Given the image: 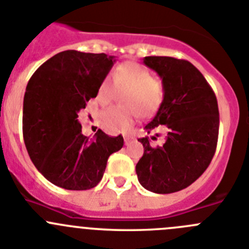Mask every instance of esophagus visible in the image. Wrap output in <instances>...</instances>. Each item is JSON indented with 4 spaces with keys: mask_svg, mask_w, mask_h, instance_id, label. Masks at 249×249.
Wrapping results in <instances>:
<instances>
[{
    "mask_svg": "<svg viewBox=\"0 0 249 249\" xmlns=\"http://www.w3.org/2000/svg\"><path fill=\"white\" fill-rule=\"evenodd\" d=\"M131 138H129V136H125L124 138V142H125V145H130V143H131Z\"/></svg>",
    "mask_w": 249,
    "mask_h": 249,
    "instance_id": "obj_1",
    "label": "esophagus"
}]
</instances>
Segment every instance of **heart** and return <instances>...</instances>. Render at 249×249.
<instances>
[{
	"label": "heart",
	"mask_w": 249,
	"mask_h": 249,
	"mask_svg": "<svg viewBox=\"0 0 249 249\" xmlns=\"http://www.w3.org/2000/svg\"><path fill=\"white\" fill-rule=\"evenodd\" d=\"M122 104L102 113L103 126L110 132L129 131L139 115L150 117L156 113L164 99V86L152 77L151 72L135 62H123L106 77L97 89L96 99L101 106H108L117 93H123Z\"/></svg>",
	"instance_id": "obj_1"
}]
</instances>
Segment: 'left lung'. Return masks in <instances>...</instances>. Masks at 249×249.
<instances>
[{"mask_svg": "<svg viewBox=\"0 0 249 249\" xmlns=\"http://www.w3.org/2000/svg\"><path fill=\"white\" fill-rule=\"evenodd\" d=\"M143 64L159 73L164 86L163 102L145 129L147 134L153 130L167 134L163 145L157 147L151 146L148 136L139 139L143 155L136 174L150 192H179L200 177L215 155L220 124L217 99L201 72L187 60L146 56Z\"/></svg>", "mask_w": 249, "mask_h": 249, "instance_id": "1", "label": "left lung"}]
</instances>
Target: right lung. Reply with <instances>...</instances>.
I'll use <instances>...</instances> for the list:
<instances>
[{
	"label": "right lung",
	"instance_id": "1",
	"mask_svg": "<svg viewBox=\"0 0 249 249\" xmlns=\"http://www.w3.org/2000/svg\"><path fill=\"white\" fill-rule=\"evenodd\" d=\"M114 56L61 51L44 62L25 88L23 139L38 171L53 184L87 190L101 182L111 153L124 145L122 135L101 129L94 138L82 134L78 111L114 65Z\"/></svg>",
	"mask_w": 249,
	"mask_h": 249
}]
</instances>
